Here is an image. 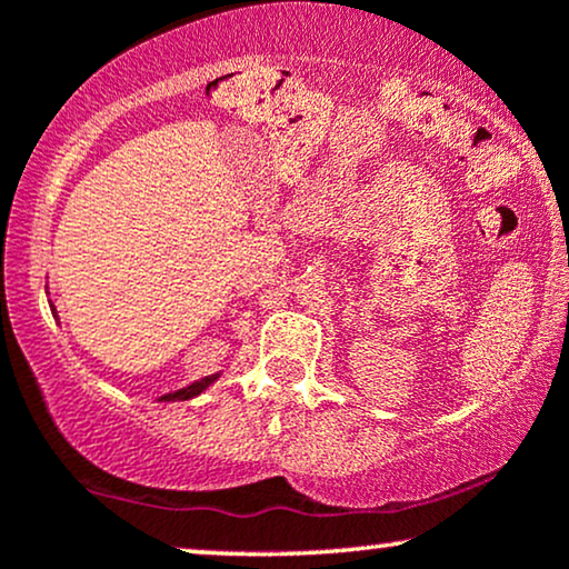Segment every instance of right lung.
<instances>
[{
    "label": "right lung",
    "instance_id": "right-lung-1",
    "mask_svg": "<svg viewBox=\"0 0 569 569\" xmlns=\"http://www.w3.org/2000/svg\"><path fill=\"white\" fill-rule=\"evenodd\" d=\"M49 302H51V300H49ZM51 313H53V318H57V308H53V306H51ZM217 378H220V372H214V376L201 378V380H197V383H191V386H186V388H178V391H170V393H166V396H160V401H186V399H193V396L204 393L207 388L212 386Z\"/></svg>",
    "mask_w": 569,
    "mask_h": 569
}]
</instances>
